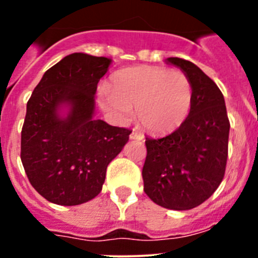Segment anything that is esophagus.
I'll list each match as a JSON object with an SVG mask.
<instances>
[{
	"instance_id": "1",
	"label": "esophagus",
	"mask_w": 258,
	"mask_h": 258,
	"mask_svg": "<svg viewBox=\"0 0 258 258\" xmlns=\"http://www.w3.org/2000/svg\"><path fill=\"white\" fill-rule=\"evenodd\" d=\"M143 138H145V136H143L141 132H137V131H133L131 134V140H137V141H142Z\"/></svg>"
}]
</instances>
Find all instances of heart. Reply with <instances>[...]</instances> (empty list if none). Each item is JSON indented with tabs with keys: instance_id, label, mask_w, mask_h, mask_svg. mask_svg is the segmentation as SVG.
I'll use <instances>...</instances> for the list:
<instances>
[{
	"instance_id": "1",
	"label": "heart",
	"mask_w": 258,
	"mask_h": 258,
	"mask_svg": "<svg viewBox=\"0 0 258 258\" xmlns=\"http://www.w3.org/2000/svg\"><path fill=\"white\" fill-rule=\"evenodd\" d=\"M194 86L181 71L165 67L125 68L102 89V108L120 121L129 118L133 107L138 121L151 133L163 134L178 129L192 108Z\"/></svg>"
}]
</instances>
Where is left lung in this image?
<instances>
[{
  "label": "left lung",
  "mask_w": 258,
  "mask_h": 258,
  "mask_svg": "<svg viewBox=\"0 0 258 258\" xmlns=\"http://www.w3.org/2000/svg\"><path fill=\"white\" fill-rule=\"evenodd\" d=\"M166 63L181 68L191 80L192 108L173 133L146 138L143 190L157 206L187 211L211 198L222 182L230 122L223 95L213 80L184 59L168 58Z\"/></svg>",
  "instance_id": "1"
}]
</instances>
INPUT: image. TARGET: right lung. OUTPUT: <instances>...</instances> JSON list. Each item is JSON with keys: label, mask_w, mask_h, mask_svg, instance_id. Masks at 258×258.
<instances>
[{"label": "right lung", "mask_w": 258, "mask_h": 258, "mask_svg": "<svg viewBox=\"0 0 258 258\" xmlns=\"http://www.w3.org/2000/svg\"><path fill=\"white\" fill-rule=\"evenodd\" d=\"M111 59L74 52L44 74L28 103L20 159L31 184L58 206H79L102 191L107 166L132 131L95 120L99 80Z\"/></svg>", "instance_id": "add662e5"}]
</instances>
